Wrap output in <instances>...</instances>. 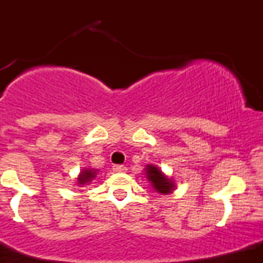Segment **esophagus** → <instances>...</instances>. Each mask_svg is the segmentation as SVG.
<instances>
[{"label":"esophagus","instance_id":"esophagus-1","mask_svg":"<svg viewBox=\"0 0 263 263\" xmlns=\"http://www.w3.org/2000/svg\"><path fill=\"white\" fill-rule=\"evenodd\" d=\"M112 170L115 172H125L126 171V167L123 164H114L112 165Z\"/></svg>","mask_w":263,"mask_h":263}]
</instances>
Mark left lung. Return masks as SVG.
<instances>
[{"label":"left lung","mask_w":263,"mask_h":263,"mask_svg":"<svg viewBox=\"0 0 263 263\" xmlns=\"http://www.w3.org/2000/svg\"><path fill=\"white\" fill-rule=\"evenodd\" d=\"M146 173L147 178H148L149 182L152 183V186L157 190V192L162 193V194H170L172 190H173V182H172L170 178L165 177L156 165H147Z\"/></svg>","instance_id":"left-lung-1"}]
</instances>
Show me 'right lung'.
Returning <instances> with one entry per match:
<instances>
[{
    "label": "right lung",
    "instance_id": "right-lung-1",
    "mask_svg": "<svg viewBox=\"0 0 263 263\" xmlns=\"http://www.w3.org/2000/svg\"><path fill=\"white\" fill-rule=\"evenodd\" d=\"M95 172L93 171H91V170H87V171H83L81 172V174L79 176V178H78V179H79V184H85V183H87V182H90V180L92 179L93 177H95Z\"/></svg>",
    "mask_w": 263,
    "mask_h": 263
}]
</instances>
